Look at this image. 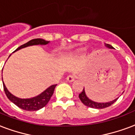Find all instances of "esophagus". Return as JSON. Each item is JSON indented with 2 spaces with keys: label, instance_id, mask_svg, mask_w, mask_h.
Wrapping results in <instances>:
<instances>
[{
  "label": "esophagus",
  "instance_id": "obj_1",
  "mask_svg": "<svg viewBox=\"0 0 135 135\" xmlns=\"http://www.w3.org/2000/svg\"><path fill=\"white\" fill-rule=\"evenodd\" d=\"M75 77L74 75H69L67 77V80H68L69 82H73L75 80Z\"/></svg>",
  "mask_w": 135,
  "mask_h": 135
}]
</instances>
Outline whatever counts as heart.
<instances>
[{
  "mask_svg": "<svg viewBox=\"0 0 135 135\" xmlns=\"http://www.w3.org/2000/svg\"><path fill=\"white\" fill-rule=\"evenodd\" d=\"M85 48H81V49H79V50H78V52H85Z\"/></svg>",
  "mask_w": 135,
  "mask_h": 135,
  "instance_id": "heart-1",
  "label": "heart"
}]
</instances>
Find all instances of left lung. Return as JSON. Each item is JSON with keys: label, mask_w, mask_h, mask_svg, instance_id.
Segmentation results:
<instances>
[{"label": "left lung", "mask_w": 135, "mask_h": 135, "mask_svg": "<svg viewBox=\"0 0 135 135\" xmlns=\"http://www.w3.org/2000/svg\"><path fill=\"white\" fill-rule=\"evenodd\" d=\"M105 46L108 47V48H110V49H113V47H112V45H109V44H106ZM79 99H80V101H82L83 104L85 105V106H87V107H90V108H93V109H104V108L109 107V106H111L112 104H114L115 101L117 100L118 98L114 99V100H113L112 101H109V102H107V103H98V102H95V101H93L88 99L85 93V90L83 88L82 92L79 94Z\"/></svg>", "instance_id": "8db88e82"}]
</instances>
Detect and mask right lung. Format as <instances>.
Returning <instances> with one entry per match:
<instances>
[{
    "label": "right lung",
    "instance_id": "obj_1",
    "mask_svg": "<svg viewBox=\"0 0 135 135\" xmlns=\"http://www.w3.org/2000/svg\"><path fill=\"white\" fill-rule=\"evenodd\" d=\"M49 42H50L49 41H46L45 39H31L26 44L18 47L14 52L21 50L22 48H24V47H28V46L38 45H47ZM3 88H4L5 93H6V95L8 97V99H9L11 102H13L15 105H16L18 107H19V108L23 109V110L30 111V112H31V111H37V110H39L43 107H45L47 104V103L49 102L50 99H51V97H52L53 93H54L55 88L56 85H57V84L51 85L49 88H47L45 91H43L42 93H40L39 95L35 96V97H33V98H31V99H19V98L13 96V94L10 93L6 87L3 81Z\"/></svg>",
    "mask_w": 135,
    "mask_h": 135
}]
</instances>
